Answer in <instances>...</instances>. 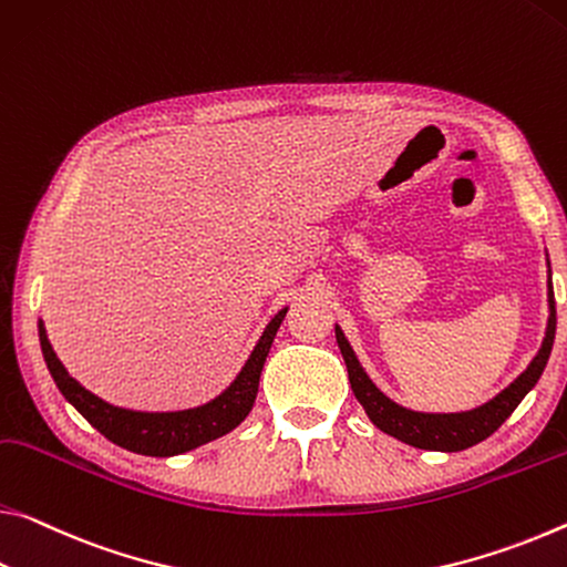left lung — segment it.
<instances>
[{"mask_svg":"<svg viewBox=\"0 0 567 567\" xmlns=\"http://www.w3.org/2000/svg\"><path fill=\"white\" fill-rule=\"evenodd\" d=\"M547 302H550V318H547V330L540 353L533 358V363L527 365V371L519 379L507 385L499 396H494L489 403L464 411V413H421L403 409L399 403H393L389 396L375 389V383L368 379L365 371L358 363L353 348L343 336V330L336 326V340L343 361L348 368L350 389H353L355 399L361 401L368 419L385 434L401 439L416 449H431V452H462L474 444L484 442L492 436L505 421L509 413L519 406V401L527 396V391L533 389L545 371L547 358H550L553 340H555V295L553 282H547Z\"/></svg>","mask_w":567,"mask_h":567,"instance_id":"1","label":"left lung"}]
</instances>
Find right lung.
I'll list each match as a JSON object with an SVG mask.
<instances>
[{
	"label": "right lung",
	"mask_w": 567,
	"mask_h": 567,
	"mask_svg": "<svg viewBox=\"0 0 567 567\" xmlns=\"http://www.w3.org/2000/svg\"><path fill=\"white\" fill-rule=\"evenodd\" d=\"M285 310L269 320L259 343L251 350L249 361L241 368V373L221 393L209 403L186 411H166V413H146V411H131L118 409L97 399L95 393L83 389L73 375L65 371V365L60 363V358L52 350L48 332L40 320V346L44 363H48L52 379H55L58 389L73 406L83 413V416L93 424L105 439H111L113 444H118L128 452L146 454V456H174L192 452V449L202 446L206 442H214L224 434H229L231 429H237L241 421L247 419V413L255 406L257 399V385L259 373L267 361L269 348L277 336V328L285 318Z\"/></svg>",
	"instance_id": "obj_1"
}]
</instances>
